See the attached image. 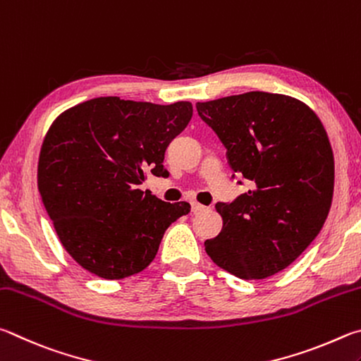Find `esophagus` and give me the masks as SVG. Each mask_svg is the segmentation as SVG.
Returning a JSON list of instances; mask_svg holds the SVG:
<instances>
[{
    "instance_id": "1",
    "label": "esophagus",
    "mask_w": 361,
    "mask_h": 361,
    "mask_svg": "<svg viewBox=\"0 0 361 361\" xmlns=\"http://www.w3.org/2000/svg\"><path fill=\"white\" fill-rule=\"evenodd\" d=\"M206 209V206H203V204H200V203H197V201H192V212H201V211H204Z\"/></svg>"
}]
</instances>
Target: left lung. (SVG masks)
Instances as JSON below:
<instances>
[{
	"label": "left lung",
	"mask_w": 361,
	"mask_h": 361,
	"mask_svg": "<svg viewBox=\"0 0 361 361\" xmlns=\"http://www.w3.org/2000/svg\"><path fill=\"white\" fill-rule=\"evenodd\" d=\"M197 111L252 187L216 204L224 228L204 243L207 255L241 279H267L307 249L330 212L334 158L326 131L311 107L277 93L235 94L197 103Z\"/></svg>",
	"instance_id": "obj_1"
}]
</instances>
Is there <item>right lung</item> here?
<instances>
[{"label": "right lung", "mask_w": 361, "mask_h": 361, "mask_svg": "<svg viewBox=\"0 0 361 361\" xmlns=\"http://www.w3.org/2000/svg\"><path fill=\"white\" fill-rule=\"evenodd\" d=\"M192 103L161 106L93 98L56 117L44 137L37 188L63 247L109 281L141 273L168 226L190 212L137 188L145 174L168 177L169 142L190 122Z\"/></svg>", "instance_id": "1"}]
</instances>
